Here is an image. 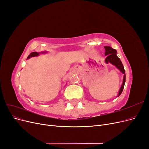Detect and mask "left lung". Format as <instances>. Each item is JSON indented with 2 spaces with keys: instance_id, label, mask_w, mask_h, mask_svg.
Masks as SVG:
<instances>
[{
  "instance_id": "8db88e82",
  "label": "left lung",
  "mask_w": 149,
  "mask_h": 149,
  "mask_svg": "<svg viewBox=\"0 0 149 149\" xmlns=\"http://www.w3.org/2000/svg\"><path fill=\"white\" fill-rule=\"evenodd\" d=\"M105 48V55H107V58H106L105 61L106 63H111V64L114 65L116 66L123 73L124 75V79H123V84H122L120 89L119 90V92L118 94V96L120 95V94L122 93L123 91V89L124 87V84L125 82V70L124 68V66L123 63H122L121 61L120 60L119 58L117 56V51L115 49H113L111 48V47H104Z\"/></svg>"
}]
</instances>
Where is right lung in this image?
Returning <instances> with one entry per match:
<instances>
[{
  "label": "right lung",
  "instance_id": "right-lung-1",
  "mask_svg": "<svg viewBox=\"0 0 149 149\" xmlns=\"http://www.w3.org/2000/svg\"><path fill=\"white\" fill-rule=\"evenodd\" d=\"M38 55H39V53H38L36 52H34L31 53L30 54V55L28 56L27 58L29 59V58H30V57H33V56H38Z\"/></svg>",
  "mask_w": 149,
  "mask_h": 149
}]
</instances>
